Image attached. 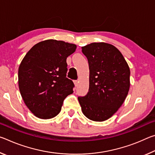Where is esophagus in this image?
I'll return each mask as SVG.
<instances>
[{
	"instance_id": "34e87169",
	"label": "esophagus",
	"mask_w": 155,
	"mask_h": 155,
	"mask_svg": "<svg viewBox=\"0 0 155 155\" xmlns=\"http://www.w3.org/2000/svg\"><path fill=\"white\" fill-rule=\"evenodd\" d=\"M74 85H75L76 87H77V86H78V81H74Z\"/></svg>"
}]
</instances>
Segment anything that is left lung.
<instances>
[{"mask_svg":"<svg viewBox=\"0 0 155 155\" xmlns=\"http://www.w3.org/2000/svg\"><path fill=\"white\" fill-rule=\"evenodd\" d=\"M90 69L87 94L78 97L83 114L88 119L103 122L122 106L130 87V69L116 47L94 42L82 47Z\"/></svg>","mask_w":155,"mask_h":155,"instance_id":"1","label":"left lung"}]
</instances>
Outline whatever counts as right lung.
I'll list each match as a JSON object with an SVG mask.
<instances>
[{
  "instance_id": "1",
  "label": "right lung",
  "mask_w": 155,
  "mask_h": 155,
  "mask_svg": "<svg viewBox=\"0 0 155 155\" xmlns=\"http://www.w3.org/2000/svg\"><path fill=\"white\" fill-rule=\"evenodd\" d=\"M77 46L47 40L34 45L18 69V85L28 109L41 119H51L61 111L64 100L73 93L74 83L66 77V59Z\"/></svg>"
}]
</instances>
